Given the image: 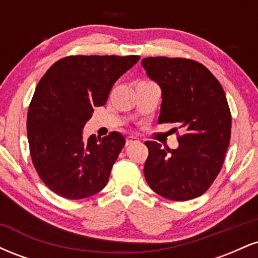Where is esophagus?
<instances>
[{"mask_svg": "<svg viewBox=\"0 0 258 258\" xmlns=\"http://www.w3.org/2000/svg\"><path fill=\"white\" fill-rule=\"evenodd\" d=\"M136 143H139V141L136 137H127L126 138V147H130V146H132V144H136Z\"/></svg>", "mask_w": 258, "mask_h": 258, "instance_id": "1", "label": "esophagus"}]
</instances>
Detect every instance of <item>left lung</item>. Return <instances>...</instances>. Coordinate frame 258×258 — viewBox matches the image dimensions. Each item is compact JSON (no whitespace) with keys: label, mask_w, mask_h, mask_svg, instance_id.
Segmentation results:
<instances>
[{"label":"left lung","mask_w":258,"mask_h":258,"mask_svg":"<svg viewBox=\"0 0 258 258\" xmlns=\"http://www.w3.org/2000/svg\"><path fill=\"white\" fill-rule=\"evenodd\" d=\"M142 65L161 87L159 123H174L183 130L182 135L177 133V149H162L158 142H146L148 184L170 200L200 197L220 173L229 146L232 114L226 93L220 81L199 61L148 57Z\"/></svg>","instance_id":"8db88e82"}]
</instances>
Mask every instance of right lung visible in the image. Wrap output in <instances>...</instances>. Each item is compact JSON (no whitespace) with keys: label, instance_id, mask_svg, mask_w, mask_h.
I'll list each match as a JSON object with an SVG mask.
<instances>
[{"label":"right lung","instance_id":"1","mask_svg":"<svg viewBox=\"0 0 258 258\" xmlns=\"http://www.w3.org/2000/svg\"><path fill=\"white\" fill-rule=\"evenodd\" d=\"M138 60L139 55H69L40 80L28 110V141L35 170L55 194L85 199L106 185L125 138L110 132L85 141L82 128Z\"/></svg>","mask_w":258,"mask_h":258}]
</instances>
